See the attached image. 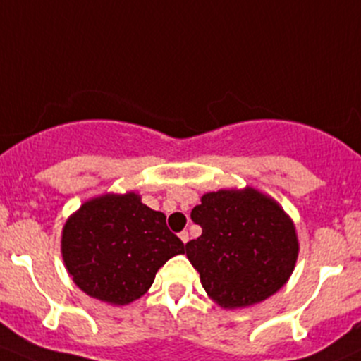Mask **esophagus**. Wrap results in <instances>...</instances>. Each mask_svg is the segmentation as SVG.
<instances>
[{
  "mask_svg": "<svg viewBox=\"0 0 361 361\" xmlns=\"http://www.w3.org/2000/svg\"><path fill=\"white\" fill-rule=\"evenodd\" d=\"M178 235H180V239H181V241H183L185 245H187V241H188V232H187V231H181L180 234H178Z\"/></svg>",
  "mask_w": 361,
  "mask_h": 361,
  "instance_id": "obj_1",
  "label": "esophagus"
}]
</instances>
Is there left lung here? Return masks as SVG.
Returning a JSON list of instances; mask_svg holds the SVG:
<instances>
[{"label": "left lung", "mask_w": 361, "mask_h": 361, "mask_svg": "<svg viewBox=\"0 0 361 361\" xmlns=\"http://www.w3.org/2000/svg\"><path fill=\"white\" fill-rule=\"evenodd\" d=\"M190 218L202 234L187 243V257L214 302L246 307L288 281L297 262V234L272 199L253 188L211 192Z\"/></svg>", "instance_id": "obj_1"}]
</instances>
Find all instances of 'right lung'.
Listing matches in <instances>:
<instances>
[{
    "mask_svg": "<svg viewBox=\"0 0 361 361\" xmlns=\"http://www.w3.org/2000/svg\"><path fill=\"white\" fill-rule=\"evenodd\" d=\"M180 253L185 245L167 228L164 213L133 192L85 202L63 231V258L73 281L110 304H129L147 293L159 269Z\"/></svg>",
    "mask_w": 361,
    "mask_h": 361,
    "instance_id": "1",
    "label": "right lung"
}]
</instances>
